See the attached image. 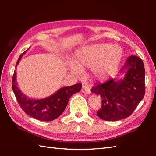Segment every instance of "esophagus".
Instances as JSON below:
<instances>
[{
    "instance_id": "esophagus-1",
    "label": "esophagus",
    "mask_w": 156,
    "mask_h": 156,
    "mask_svg": "<svg viewBox=\"0 0 156 156\" xmlns=\"http://www.w3.org/2000/svg\"><path fill=\"white\" fill-rule=\"evenodd\" d=\"M82 92H84L87 94H90L91 91H90V87H89V86L87 85V84L84 85L83 87V90H82Z\"/></svg>"
}]
</instances>
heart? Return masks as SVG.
Instances as JSON below:
<instances>
[{"label":"heart","mask_w":156,"mask_h":156,"mask_svg":"<svg viewBox=\"0 0 156 156\" xmlns=\"http://www.w3.org/2000/svg\"><path fill=\"white\" fill-rule=\"evenodd\" d=\"M122 56V50L116 44H96L85 46L75 51L71 72L80 74L84 68H90L99 80H105L117 72Z\"/></svg>","instance_id":"1"}]
</instances>
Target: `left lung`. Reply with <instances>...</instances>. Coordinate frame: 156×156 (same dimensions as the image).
<instances>
[{
  "label": "left lung",
  "mask_w": 156,
  "mask_h": 156,
  "mask_svg": "<svg viewBox=\"0 0 156 156\" xmlns=\"http://www.w3.org/2000/svg\"><path fill=\"white\" fill-rule=\"evenodd\" d=\"M121 72H125L122 79H111L91 89L102 99L97 114L102 120L116 121L129 117L145 95V68L140 58L129 56Z\"/></svg>",
  "instance_id": "left-lung-1"
}]
</instances>
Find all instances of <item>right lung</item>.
<instances>
[{
	"instance_id": "obj_1",
	"label": "right lung",
	"mask_w": 156,
	"mask_h": 156,
	"mask_svg": "<svg viewBox=\"0 0 156 156\" xmlns=\"http://www.w3.org/2000/svg\"><path fill=\"white\" fill-rule=\"evenodd\" d=\"M21 54L16 64L17 66L23 54ZM16 72H14L12 80L13 92L20 107L26 114L37 120L51 121L60 116L67 107L69 98L72 94L80 91L82 84H76L70 87H62L50 97L43 99H32L23 94L16 85Z\"/></svg>"
}]
</instances>
